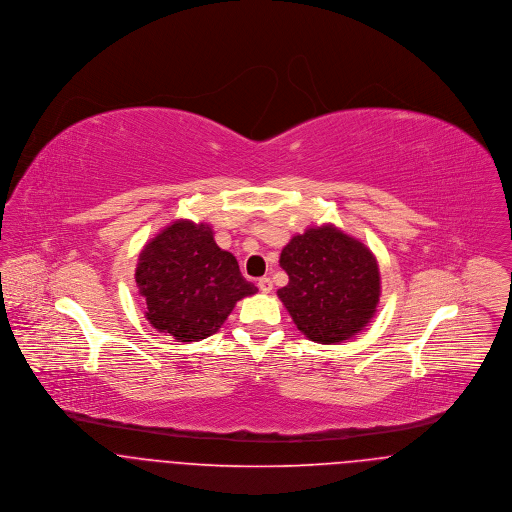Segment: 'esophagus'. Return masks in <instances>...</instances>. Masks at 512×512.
Wrapping results in <instances>:
<instances>
[{"instance_id": "1", "label": "esophagus", "mask_w": 512, "mask_h": 512, "mask_svg": "<svg viewBox=\"0 0 512 512\" xmlns=\"http://www.w3.org/2000/svg\"><path fill=\"white\" fill-rule=\"evenodd\" d=\"M258 288H260V292L262 293H270L272 292V288H274V284H272L270 278H260V280H258Z\"/></svg>"}]
</instances>
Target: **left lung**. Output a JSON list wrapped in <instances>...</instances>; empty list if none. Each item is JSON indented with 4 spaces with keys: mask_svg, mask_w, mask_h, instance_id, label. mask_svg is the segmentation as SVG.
Wrapping results in <instances>:
<instances>
[{
    "mask_svg": "<svg viewBox=\"0 0 512 512\" xmlns=\"http://www.w3.org/2000/svg\"><path fill=\"white\" fill-rule=\"evenodd\" d=\"M280 266L290 282L278 297L307 339L343 343L374 317L380 299L376 258L333 224L293 236L280 254Z\"/></svg>",
    "mask_w": 512,
    "mask_h": 512,
    "instance_id": "8db88e82",
    "label": "left lung"
}]
</instances>
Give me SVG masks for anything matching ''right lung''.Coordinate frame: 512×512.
Segmentation results:
<instances>
[{
	"label": "right lung",
	"mask_w": 512,
	"mask_h": 512,
	"mask_svg": "<svg viewBox=\"0 0 512 512\" xmlns=\"http://www.w3.org/2000/svg\"><path fill=\"white\" fill-rule=\"evenodd\" d=\"M136 284L146 297L153 329L179 343L217 333L236 301L258 292L240 274L236 258L215 242L205 222L175 220L140 252Z\"/></svg>",
	"instance_id": "add662e5"
}]
</instances>
